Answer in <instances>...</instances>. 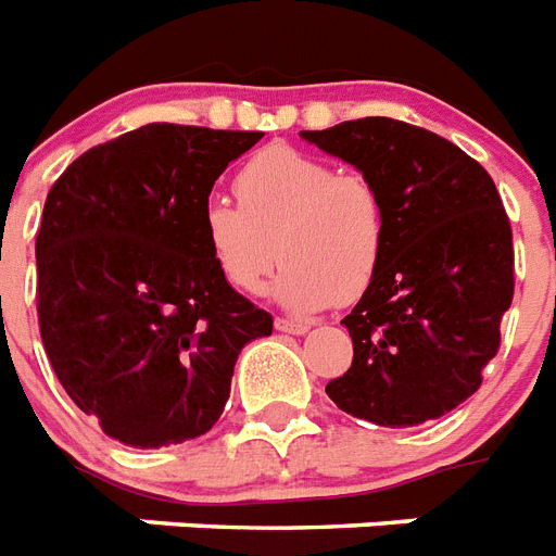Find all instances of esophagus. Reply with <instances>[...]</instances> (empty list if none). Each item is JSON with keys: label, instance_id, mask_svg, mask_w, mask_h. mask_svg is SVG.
I'll return each mask as SVG.
<instances>
[{"label": "esophagus", "instance_id": "esophagus-1", "mask_svg": "<svg viewBox=\"0 0 556 556\" xmlns=\"http://www.w3.org/2000/svg\"><path fill=\"white\" fill-rule=\"evenodd\" d=\"M275 330L290 332V336H304V332L309 330V324L292 321V318H275Z\"/></svg>", "mask_w": 556, "mask_h": 556}]
</instances>
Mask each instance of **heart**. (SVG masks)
Returning a JSON list of instances; mask_svg holds the SVG:
<instances>
[{
    "label": "heart",
    "mask_w": 556,
    "mask_h": 556,
    "mask_svg": "<svg viewBox=\"0 0 556 556\" xmlns=\"http://www.w3.org/2000/svg\"><path fill=\"white\" fill-rule=\"evenodd\" d=\"M238 203L208 198L201 241L232 290L257 292L281 257L273 295L318 313L370 287L388 247V206L370 177L290 146L257 152L235 177Z\"/></svg>",
    "instance_id": "1"
}]
</instances>
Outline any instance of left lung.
<instances>
[{"instance_id": "1", "label": "left lung", "mask_w": 556, "mask_h": 556, "mask_svg": "<svg viewBox=\"0 0 556 556\" xmlns=\"http://www.w3.org/2000/svg\"><path fill=\"white\" fill-rule=\"evenodd\" d=\"M379 186L388 247L344 318L353 364L327 396L355 419L413 428L482 384L514 299V243L494 180L459 146L402 119L301 131Z\"/></svg>"}]
</instances>
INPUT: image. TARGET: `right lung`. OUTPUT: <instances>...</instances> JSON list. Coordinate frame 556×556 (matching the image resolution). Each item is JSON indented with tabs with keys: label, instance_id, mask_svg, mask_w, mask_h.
<instances>
[{
	"label": "right lung",
	"instance_id": "add662e5",
	"mask_svg": "<svg viewBox=\"0 0 556 556\" xmlns=\"http://www.w3.org/2000/svg\"><path fill=\"white\" fill-rule=\"evenodd\" d=\"M261 131L149 123L51 186L37 235L39 332L56 379L105 437L166 447L224 413L243 344L273 315L208 261L201 208Z\"/></svg>",
	"mask_w": 556,
	"mask_h": 556
}]
</instances>
